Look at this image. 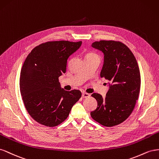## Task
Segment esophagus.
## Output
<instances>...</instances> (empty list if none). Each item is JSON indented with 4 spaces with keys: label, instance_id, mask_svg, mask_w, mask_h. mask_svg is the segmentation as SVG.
Instances as JSON below:
<instances>
[{
    "label": "esophagus",
    "instance_id": "esophagus-1",
    "mask_svg": "<svg viewBox=\"0 0 159 159\" xmlns=\"http://www.w3.org/2000/svg\"><path fill=\"white\" fill-rule=\"evenodd\" d=\"M90 97V94H88V93H83V94H82V97L83 98H88V97Z\"/></svg>",
    "mask_w": 159,
    "mask_h": 159
}]
</instances>
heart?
<instances>
[{
	"label": "heart",
	"instance_id": "b5f03b06",
	"mask_svg": "<svg viewBox=\"0 0 159 159\" xmlns=\"http://www.w3.org/2000/svg\"><path fill=\"white\" fill-rule=\"evenodd\" d=\"M95 54H94V53H89V54H87V55H94Z\"/></svg>",
	"mask_w": 159,
	"mask_h": 159
}]
</instances>
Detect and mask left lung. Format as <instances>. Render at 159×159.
Listing matches in <instances>:
<instances>
[{"label": "left lung", "mask_w": 159, "mask_h": 159, "mask_svg": "<svg viewBox=\"0 0 159 159\" xmlns=\"http://www.w3.org/2000/svg\"><path fill=\"white\" fill-rule=\"evenodd\" d=\"M91 46L103 52L101 77L110 83L105 98L98 93L91 95L98 105L90 115L98 123L111 127L124 122L134 109L140 88L139 68L133 52L121 42L100 40Z\"/></svg>", "instance_id": "8db88e82"}]
</instances>
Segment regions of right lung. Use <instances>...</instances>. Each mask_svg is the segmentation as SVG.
Returning a JSON list of instances; mask_svg holds the SVG:
<instances>
[{"label":"right lung","mask_w":159,"mask_h":159,"mask_svg":"<svg viewBox=\"0 0 159 159\" xmlns=\"http://www.w3.org/2000/svg\"><path fill=\"white\" fill-rule=\"evenodd\" d=\"M82 41H49L34 47L27 56L20 75L22 101L30 116L53 127L65 121L81 97L79 90L61 89L58 77L65 73L67 60Z\"/></svg>","instance_id":"obj_1"}]
</instances>
